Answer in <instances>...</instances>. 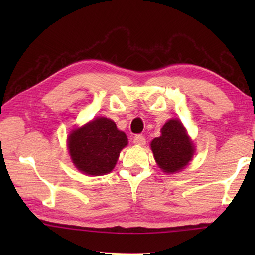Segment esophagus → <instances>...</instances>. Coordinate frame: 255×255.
Returning <instances> with one entry per match:
<instances>
[{"label":"esophagus","instance_id":"esophagus-1","mask_svg":"<svg viewBox=\"0 0 255 255\" xmlns=\"http://www.w3.org/2000/svg\"><path fill=\"white\" fill-rule=\"evenodd\" d=\"M133 143L137 145H140V147H142V145L145 144V138L143 136H141V134H137V136L133 138Z\"/></svg>","mask_w":255,"mask_h":255}]
</instances>
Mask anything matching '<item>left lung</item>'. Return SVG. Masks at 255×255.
I'll return each instance as SVG.
<instances>
[{
	"label": "left lung",
	"instance_id": "obj_1",
	"mask_svg": "<svg viewBox=\"0 0 255 255\" xmlns=\"http://www.w3.org/2000/svg\"><path fill=\"white\" fill-rule=\"evenodd\" d=\"M156 164L164 173L181 172L192 160L195 148L180 119L167 121L161 128V136L151 141Z\"/></svg>",
	"mask_w": 255,
	"mask_h": 255
}]
</instances>
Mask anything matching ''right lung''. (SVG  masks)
I'll use <instances>...</instances> for the list:
<instances>
[{
  "instance_id": "add662e5",
  "label": "right lung",
  "mask_w": 255,
  "mask_h": 255,
  "mask_svg": "<svg viewBox=\"0 0 255 255\" xmlns=\"http://www.w3.org/2000/svg\"><path fill=\"white\" fill-rule=\"evenodd\" d=\"M128 144L125 132L106 117H96L68 137V150L72 163L86 175L100 176L112 172L121 151Z\"/></svg>"
}]
</instances>
